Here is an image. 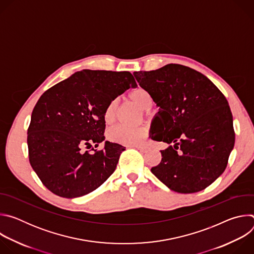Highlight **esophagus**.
Wrapping results in <instances>:
<instances>
[{
    "label": "esophagus",
    "instance_id": "esophagus-1",
    "mask_svg": "<svg viewBox=\"0 0 254 254\" xmlns=\"http://www.w3.org/2000/svg\"><path fill=\"white\" fill-rule=\"evenodd\" d=\"M132 147L139 150V151H144V147H142V146H132Z\"/></svg>",
    "mask_w": 254,
    "mask_h": 254
}]
</instances>
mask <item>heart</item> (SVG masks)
Listing matches in <instances>:
<instances>
[{
  "label": "heart",
  "mask_w": 254,
  "mask_h": 254,
  "mask_svg": "<svg viewBox=\"0 0 254 254\" xmlns=\"http://www.w3.org/2000/svg\"><path fill=\"white\" fill-rule=\"evenodd\" d=\"M128 97L142 111H148L153 104V98L151 93L142 87H136L129 91ZM118 108V100L112 99L105 106L103 118L106 124L114 122ZM148 134L144 127H130L127 126H117L111 128L107 132L108 139L120 143L127 144V146H137Z\"/></svg>",
  "instance_id": "obj_1"
}]
</instances>
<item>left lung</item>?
Instances as JSON below:
<instances>
[{"label":"left lung","mask_w":254,"mask_h":254,"mask_svg":"<svg viewBox=\"0 0 254 254\" xmlns=\"http://www.w3.org/2000/svg\"><path fill=\"white\" fill-rule=\"evenodd\" d=\"M133 75L159 106L151 138L174 143L161 151L162 161L152 173L175 192L204 190L225 171L234 147L226 97L205 75L184 65L168 64Z\"/></svg>","instance_id":"obj_1"}]
</instances>
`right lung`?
Returning a JSON list of instances; mask_svg holds the SVG:
<instances>
[{
    "label": "right lung",
    "mask_w": 254,
    "mask_h": 254,
    "mask_svg": "<svg viewBox=\"0 0 254 254\" xmlns=\"http://www.w3.org/2000/svg\"><path fill=\"white\" fill-rule=\"evenodd\" d=\"M136 82L128 71L82 70L46 90L28 128L30 164L57 196L76 198L102 185L115 172L125 147L104 140L106 104Z\"/></svg>",
    "instance_id": "add662e5"
}]
</instances>
